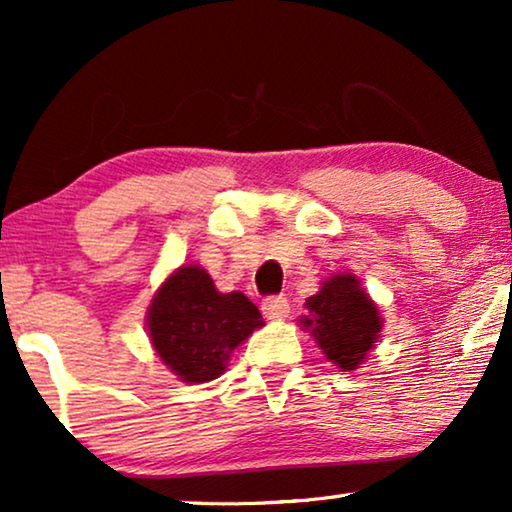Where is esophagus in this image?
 I'll list each match as a JSON object with an SVG mask.
<instances>
[{
    "label": "esophagus",
    "instance_id": "obj_1",
    "mask_svg": "<svg viewBox=\"0 0 512 512\" xmlns=\"http://www.w3.org/2000/svg\"><path fill=\"white\" fill-rule=\"evenodd\" d=\"M263 314L268 319H284L289 314V300L284 296H268L263 300Z\"/></svg>",
    "mask_w": 512,
    "mask_h": 512
}]
</instances>
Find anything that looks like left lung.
<instances>
[{
  "label": "left lung",
  "mask_w": 512,
  "mask_h": 512,
  "mask_svg": "<svg viewBox=\"0 0 512 512\" xmlns=\"http://www.w3.org/2000/svg\"><path fill=\"white\" fill-rule=\"evenodd\" d=\"M305 317L298 324L312 333L326 359L340 370H356L366 361L382 331V317L373 298L361 289L352 272L328 277L305 300Z\"/></svg>",
  "instance_id": "left-lung-1"
}]
</instances>
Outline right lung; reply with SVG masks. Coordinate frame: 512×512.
<instances>
[{"mask_svg":"<svg viewBox=\"0 0 512 512\" xmlns=\"http://www.w3.org/2000/svg\"><path fill=\"white\" fill-rule=\"evenodd\" d=\"M261 326L258 307L240 291H216L200 265L174 270L146 312L153 349L186 384L216 380L233 349Z\"/></svg>","mask_w":512,"mask_h":512,"instance_id":"add662e5","label":"right lung"}]
</instances>
